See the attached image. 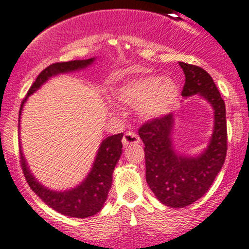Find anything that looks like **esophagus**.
I'll return each instance as SVG.
<instances>
[{"mask_svg":"<svg viewBox=\"0 0 249 249\" xmlns=\"http://www.w3.org/2000/svg\"><path fill=\"white\" fill-rule=\"evenodd\" d=\"M122 142L125 146H127L130 144H136V143L140 142V137H138V135L136 132L126 131L124 133V136H123Z\"/></svg>","mask_w":249,"mask_h":249,"instance_id":"esophagus-1","label":"esophagus"}]
</instances>
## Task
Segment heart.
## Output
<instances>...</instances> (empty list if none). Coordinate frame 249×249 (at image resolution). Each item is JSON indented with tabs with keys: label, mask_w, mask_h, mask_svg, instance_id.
<instances>
[{
	"label": "heart",
	"mask_w": 249,
	"mask_h": 249,
	"mask_svg": "<svg viewBox=\"0 0 249 249\" xmlns=\"http://www.w3.org/2000/svg\"><path fill=\"white\" fill-rule=\"evenodd\" d=\"M114 95L122 104L138 106L142 116L151 119L174 108L179 99V87L171 78L146 76L124 83Z\"/></svg>",
	"instance_id": "1"
}]
</instances>
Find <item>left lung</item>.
Masks as SVG:
<instances>
[{"instance_id":"left-lung-1","label":"left lung","mask_w":249,"mask_h":249,"mask_svg":"<svg viewBox=\"0 0 249 249\" xmlns=\"http://www.w3.org/2000/svg\"><path fill=\"white\" fill-rule=\"evenodd\" d=\"M185 74L181 95L201 94L214 108V130L209 148L198 158L178 156L173 151L169 135L173 116L148 120L138 130L144 143L145 178L158 199L171 208H185L203 197L221 171L227 156L226 104L213 77L193 64L179 62Z\"/></svg>"}]
</instances>
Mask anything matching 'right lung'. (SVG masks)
Masks as SVG:
<instances>
[{"label":"right lung","instance_id":"obj_1","mask_svg":"<svg viewBox=\"0 0 249 249\" xmlns=\"http://www.w3.org/2000/svg\"><path fill=\"white\" fill-rule=\"evenodd\" d=\"M94 58L82 59V61H70V62H59L49 65L43 70L31 88L27 91V95L21 103L20 112L22 109L23 103L26 99L38 89L48 78L53 75L61 74V72L72 71V70L82 69V68L89 65ZM19 114V122H20ZM122 138L123 133L109 136L105 138L99 148V153L96 155L95 162L91 168L87 179L76 188L67 192H53L48 188L41 186L38 181L33 178L26 166L25 159L20 150V164L26 181L35 191L36 196H39L41 200L52 208L53 210L58 211L59 213L70 217H77V218H86V217L93 216L98 213L103 208L105 200L108 196V191L112 185V173L116 167L118 160L122 155Z\"/></svg>","mask_w":249,"mask_h":249}]
</instances>
